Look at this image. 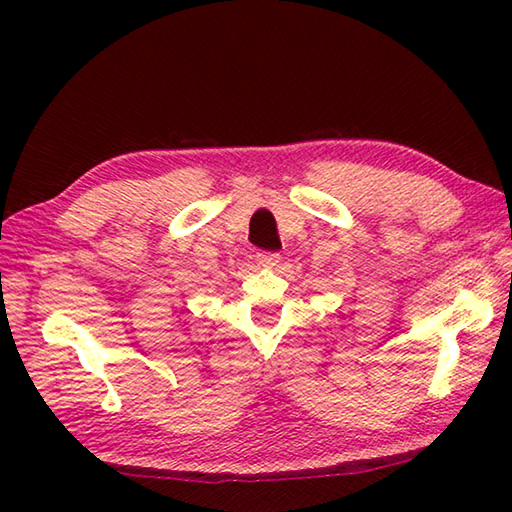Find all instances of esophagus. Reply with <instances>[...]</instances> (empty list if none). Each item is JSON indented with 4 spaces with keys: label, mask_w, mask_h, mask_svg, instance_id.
Listing matches in <instances>:
<instances>
[{
    "label": "esophagus",
    "mask_w": 512,
    "mask_h": 512,
    "mask_svg": "<svg viewBox=\"0 0 512 512\" xmlns=\"http://www.w3.org/2000/svg\"><path fill=\"white\" fill-rule=\"evenodd\" d=\"M279 253H266V250H262V253H257V262L262 266H275L279 262Z\"/></svg>",
    "instance_id": "34e87169"
}]
</instances>
